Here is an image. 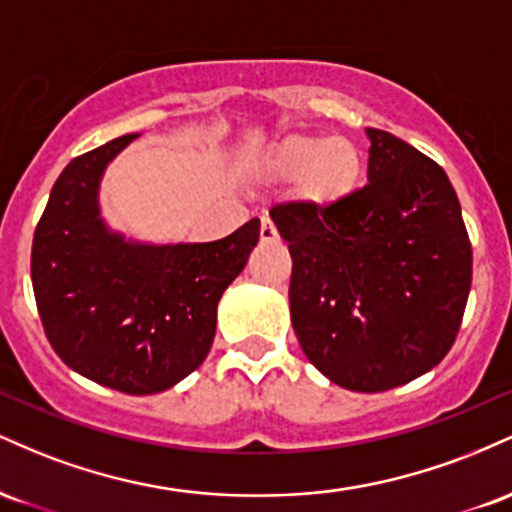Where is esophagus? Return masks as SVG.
<instances>
[{
    "label": "esophagus",
    "instance_id": "obj_1",
    "mask_svg": "<svg viewBox=\"0 0 512 512\" xmlns=\"http://www.w3.org/2000/svg\"><path fill=\"white\" fill-rule=\"evenodd\" d=\"M260 238L264 240V243H272V240H276V228H274V223L269 221V219H262Z\"/></svg>",
    "mask_w": 512,
    "mask_h": 512
}]
</instances>
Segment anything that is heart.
<instances>
[{
    "instance_id": "obj_1",
    "label": "heart",
    "mask_w": 512,
    "mask_h": 512,
    "mask_svg": "<svg viewBox=\"0 0 512 512\" xmlns=\"http://www.w3.org/2000/svg\"><path fill=\"white\" fill-rule=\"evenodd\" d=\"M255 168L264 180L296 182L298 199L313 207H334L356 192L363 161L349 139L291 134L269 146Z\"/></svg>"
}]
</instances>
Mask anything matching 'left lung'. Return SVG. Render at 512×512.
Wrapping results in <instances>:
<instances>
[{"mask_svg": "<svg viewBox=\"0 0 512 512\" xmlns=\"http://www.w3.org/2000/svg\"><path fill=\"white\" fill-rule=\"evenodd\" d=\"M368 185L334 207L269 211L293 260L291 322L303 354L354 392H385L438 366L460 332L472 243L436 161L366 129Z\"/></svg>", "mask_w": 512, "mask_h": 512, "instance_id": "left-lung-1", "label": "left lung"}]
</instances>
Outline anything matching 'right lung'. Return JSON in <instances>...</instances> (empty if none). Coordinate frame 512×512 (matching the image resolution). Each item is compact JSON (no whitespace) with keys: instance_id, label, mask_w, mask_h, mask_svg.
<instances>
[{"instance_id":"obj_1","label":"right lung","mask_w":512,"mask_h":512,"mask_svg":"<svg viewBox=\"0 0 512 512\" xmlns=\"http://www.w3.org/2000/svg\"><path fill=\"white\" fill-rule=\"evenodd\" d=\"M132 139L62 170L35 228L31 279L45 334L69 368L125 395H154L207 358L216 305L260 240V219L214 243L149 245L110 231L98 190Z\"/></svg>"}]
</instances>
